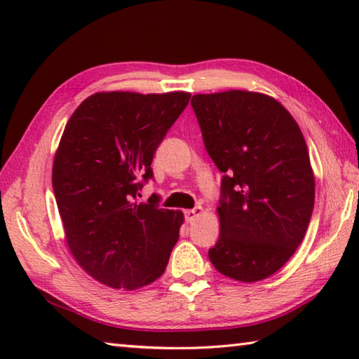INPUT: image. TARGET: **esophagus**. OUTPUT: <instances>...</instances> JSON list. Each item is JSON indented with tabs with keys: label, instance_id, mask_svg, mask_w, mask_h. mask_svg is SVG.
<instances>
[{
	"label": "esophagus",
	"instance_id": "34e87169",
	"mask_svg": "<svg viewBox=\"0 0 359 359\" xmlns=\"http://www.w3.org/2000/svg\"><path fill=\"white\" fill-rule=\"evenodd\" d=\"M201 214H203V208L201 205H196L194 209L185 210V220H187V223H193Z\"/></svg>",
	"mask_w": 359,
	"mask_h": 359
}]
</instances>
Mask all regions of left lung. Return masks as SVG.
I'll list each match as a JSON object with an SVG mask.
<instances>
[{
	"instance_id": "left-lung-1",
	"label": "left lung",
	"mask_w": 359,
	"mask_h": 359,
	"mask_svg": "<svg viewBox=\"0 0 359 359\" xmlns=\"http://www.w3.org/2000/svg\"><path fill=\"white\" fill-rule=\"evenodd\" d=\"M191 107L223 172L210 263L234 280H263L293 257L313 212L315 179L301 128L280 102L244 90L194 95Z\"/></svg>"
}]
</instances>
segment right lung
<instances>
[{"mask_svg":"<svg viewBox=\"0 0 359 359\" xmlns=\"http://www.w3.org/2000/svg\"><path fill=\"white\" fill-rule=\"evenodd\" d=\"M190 93L107 92L88 96L66 123L52 185L66 242L87 274L136 290L165 272L184 215L151 194V160Z\"/></svg>","mask_w":359,"mask_h":359,"instance_id":"add662e5","label":"right lung"}]
</instances>
